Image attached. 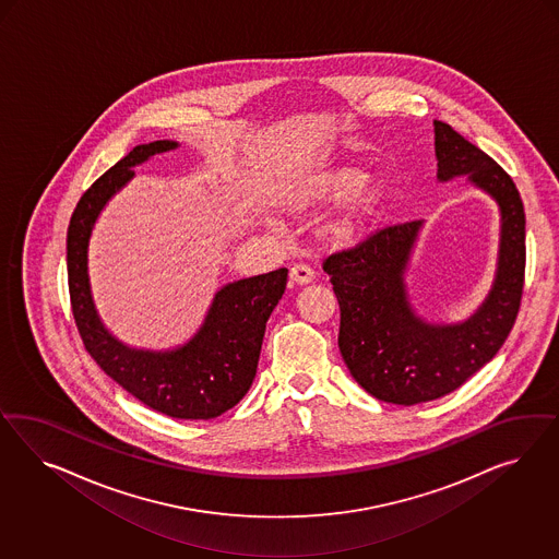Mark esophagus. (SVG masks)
<instances>
[{"label": "esophagus", "mask_w": 559, "mask_h": 559, "mask_svg": "<svg viewBox=\"0 0 559 559\" xmlns=\"http://www.w3.org/2000/svg\"><path fill=\"white\" fill-rule=\"evenodd\" d=\"M313 271L309 269V266H305V264H295L290 272H288V283L290 285H295V287H304V285H309L311 281H313Z\"/></svg>", "instance_id": "esophagus-1"}]
</instances>
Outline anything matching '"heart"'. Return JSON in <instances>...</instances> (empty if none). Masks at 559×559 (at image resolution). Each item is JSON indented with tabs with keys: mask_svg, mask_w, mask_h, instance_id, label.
I'll return each instance as SVG.
<instances>
[{
	"mask_svg": "<svg viewBox=\"0 0 559 559\" xmlns=\"http://www.w3.org/2000/svg\"><path fill=\"white\" fill-rule=\"evenodd\" d=\"M365 169L344 166L328 171L309 194V199L318 204L346 201L338 215L325 225V236L338 248L353 246L369 236L385 213L388 188L379 180L369 185H365Z\"/></svg>",
	"mask_w": 559,
	"mask_h": 559,
	"instance_id": "b5f03b06",
	"label": "heart"
}]
</instances>
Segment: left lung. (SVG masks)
<instances>
[{"label": "left lung", "mask_w": 559, "mask_h": 559, "mask_svg": "<svg viewBox=\"0 0 559 559\" xmlns=\"http://www.w3.org/2000/svg\"><path fill=\"white\" fill-rule=\"evenodd\" d=\"M435 153L439 182L467 176L500 209L493 283L467 320L426 322L409 304L406 271L424 221L385 227L323 262L338 299L348 371L372 397L400 406L442 397L488 365L514 325L525 285V209L512 178L440 120Z\"/></svg>", "instance_id": "left-lung-1"}]
</instances>
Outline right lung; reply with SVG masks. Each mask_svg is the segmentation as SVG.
<instances>
[{
  "label": "right lung",
  "instance_id": "right-lung-1",
  "mask_svg": "<svg viewBox=\"0 0 559 559\" xmlns=\"http://www.w3.org/2000/svg\"><path fill=\"white\" fill-rule=\"evenodd\" d=\"M176 147L169 139L136 145L85 190L69 221V297L85 350L122 390L169 418L209 420L252 388L266 322L287 287V269L223 285L197 334L169 350L133 348L112 336L98 316L87 274L90 237L102 209L133 180L135 166Z\"/></svg>",
  "mask_w": 559,
  "mask_h": 559
}]
</instances>
